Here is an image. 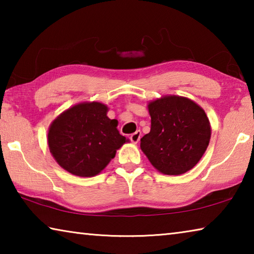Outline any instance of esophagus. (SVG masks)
Listing matches in <instances>:
<instances>
[{
  "mask_svg": "<svg viewBox=\"0 0 254 254\" xmlns=\"http://www.w3.org/2000/svg\"><path fill=\"white\" fill-rule=\"evenodd\" d=\"M140 137H141V132L135 131L134 133H132V134L130 135V140L132 143H137L140 141Z\"/></svg>",
  "mask_w": 254,
  "mask_h": 254,
  "instance_id": "1",
  "label": "esophagus"
}]
</instances>
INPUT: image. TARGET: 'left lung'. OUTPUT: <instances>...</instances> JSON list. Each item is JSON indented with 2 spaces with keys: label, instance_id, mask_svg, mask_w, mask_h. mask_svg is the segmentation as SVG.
I'll list each match as a JSON object with an SVG mask.
<instances>
[{
  "label": "left lung",
  "instance_id": "left-lung-1",
  "mask_svg": "<svg viewBox=\"0 0 254 254\" xmlns=\"http://www.w3.org/2000/svg\"><path fill=\"white\" fill-rule=\"evenodd\" d=\"M151 128L141 149L154 168L165 175H182L203 157L210 139L204 110L190 100L166 96L149 104Z\"/></svg>",
  "mask_w": 254,
  "mask_h": 254
}]
</instances>
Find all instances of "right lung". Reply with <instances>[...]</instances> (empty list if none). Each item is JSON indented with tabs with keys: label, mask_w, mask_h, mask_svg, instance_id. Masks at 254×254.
Masks as SVG:
<instances>
[{
	"label": "right lung",
	"mask_w": 254,
	"mask_h": 254,
	"mask_svg": "<svg viewBox=\"0 0 254 254\" xmlns=\"http://www.w3.org/2000/svg\"><path fill=\"white\" fill-rule=\"evenodd\" d=\"M102 103H81L58 117L50 126L48 144L56 161L75 176L101 173L126 142L118 121L107 118Z\"/></svg>",
	"instance_id": "1"
}]
</instances>
